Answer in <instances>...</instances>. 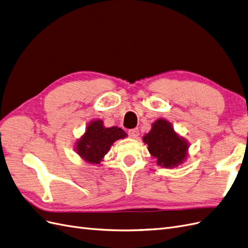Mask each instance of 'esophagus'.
Listing matches in <instances>:
<instances>
[{
    "mask_svg": "<svg viewBox=\"0 0 248 248\" xmlns=\"http://www.w3.org/2000/svg\"><path fill=\"white\" fill-rule=\"evenodd\" d=\"M128 134H129V137L131 138V139H137L138 137H139V129L138 128H134V129H130L129 131H128Z\"/></svg>",
    "mask_w": 248,
    "mask_h": 248,
    "instance_id": "obj_1",
    "label": "esophagus"
}]
</instances>
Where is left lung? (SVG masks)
Segmentation results:
<instances>
[{
	"instance_id": "left-lung-1",
	"label": "left lung",
	"mask_w": 248,
	"mask_h": 248,
	"mask_svg": "<svg viewBox=\"0 0 248 248\" xmlns=\"http://www.w3.org/2000/svg\"><path fill=\"white\" fill-rule=\"evenodd\" d=\"M142 140L148 145L149 152L155 157L157 164L162 168L181 166L188 154V141L180 137L166 119L156 120Z\"/></svg>"
}]
</instances>
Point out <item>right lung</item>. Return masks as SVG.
Masks as SVG:
<instances>
[{"mask_svg":"<svg viewBox=\"0 0 248 248\" xmlns=\"http://www.w3.org/2000/svg\"><path fill=\"white\" fill-rule=\"evenodd\" d=\"M127 137V133L117 126L106 127L100 119L93 120L87 126L85 133L77 140V153L88 163L99 164L112 144Z\"/></svg>","mask_w":248,"mask_h":248,"instance_id":"right-lung-1","label":"right lung"}]
</instances>
